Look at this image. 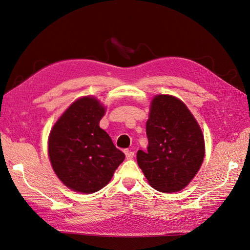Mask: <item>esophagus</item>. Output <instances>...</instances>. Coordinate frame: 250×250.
Here are the masks:
<instances>
[{"mask_svg":"<svg viewBox=\"0 0 250 250\" xmlns=\"http://www.w3.org/2000/svg\"><path fill=\"white\" fill-rule=\"evenodd\" d=\"M124 153H125V155H126V158H128V160H130V158H132V157L134 156V152H133V151H131V150L126 149V150L124 151Z\"/></svg>","mask_w":250,"mask_h":250,"instance_id":"34e87169","label":"esophagus"}]
</instances>
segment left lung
<instances>
[{"instance_id":"left-lung-1","label":"left lung","mask_w":250,"mask_h":250,"mask_svg":"<svg viewBox=\"0 0 250 250\" xmlns=\"http://www.w3.org/2000/svg\"><path fill=\"white\" fill-rule=\"evenodd\" d=\"M148 148L139 150V167L151 187L178 192L198 172L204 158V140L186 104L175 97L155 96L146 124Z\"/></svg>"}]
</instances>
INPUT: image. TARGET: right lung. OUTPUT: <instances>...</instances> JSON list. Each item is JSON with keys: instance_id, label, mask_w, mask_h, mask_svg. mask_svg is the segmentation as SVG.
Instances as JSON below:
<instances>
[{"instance_id": "add662e5", "label": "right lung", "mask_w": 250, "mask_h": 250, "mask_svg": "<svg viewBox=\"0 0 250 250\" xmlns=\"http://www.w3.org/2000/svg\"><path fill=\"white\" fill-rule=\"evenodd\" d=\"M105 108L95 98L75 101L49 138L53 170L72 190L92 194L106 186L125 155L99 126Z\"/></svg>"}]
</instances>
